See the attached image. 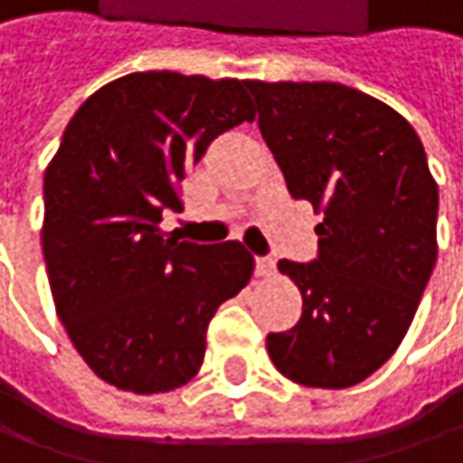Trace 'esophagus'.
Instances as JSON below:
<instances>
[{
    "label": "esophagus",
    "instance_id": "obj_1",
    "mask_svg": "<svg viewBox=\"0 0 463 463\" xmlns=\"http://www.w3.org/2000/svg\"><path fill=\"white\" fill-rule=\"evenodd\" d=\"M273 273H275L273 257H257V275H260V278H270Z\"/></svg>",
    "mask_w": 463,
    "mask_h": 463
}]
</instances>
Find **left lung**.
I'll list each match as a JSON object with an SVG mask.
<instances>
[{
  "label": "left lung",
  "instance_id": "obj_1",
  "mask_svg": "<svg viewBox=\"0 0 463 463\" xmlns=\"http://www.w3.org/2000/svg\"><path fill=\"white\" fill-rule=\"evenodd\" d=\"M288 193L323 214L316 262L280 260L302 294L294 328L268 334L291 382L345 390L400 347L438 260V183L413 127L336 81H246Z\"/></svg>",
  "mask_w": 463,
  "mask_h": 463
}]
</instances>
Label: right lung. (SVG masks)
<instances>
[{"label":"right lung","mask_w":463,"mask_h":463,"mask_svg":"<svg viewBox=\"0 0 463 463\" xmlns=\"http://www.w3.org/2000/svg\"><path fill=\"white\" fill-rule=\"evenodd\" d=\"M254 121L246 81L129 73L84 100L44 172L42 249L58 317L108 384L158 395L188 384L217 307L254 273L238 241L166 238L180 183L209 143Z\"/></svg>","instance_id":"1"}]
</instances>
